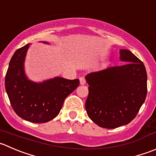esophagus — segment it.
<instances>
[{
	"label": "esophagus",
	"instance_id": "esophagus-1",
	"mask_svg": "<svg viewBox=\"0 0 156 156\" xmlns=\"http://www.w3.org/2000/svg\"><path fill=\"white\" fill-rule=\"evenodd\" d=\"M79 79H80V84H81V85H84V84H85L86 80H85V78H84V77H81Z\"/></svg>",
	"mask_w": 156,
	"mask_h": 156
}]
</instances>
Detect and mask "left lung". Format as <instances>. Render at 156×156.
<instances>
[{
    "label": "left lung",
    "instance_id": "obj_1",
    "mask_svg": "<svg viewBox=\"0 0 156 156\" xmlns=\"http://www.w3.org/2000/svg\"><path fill=\"white\" fill-rule=\"evenodd\" d=\"M126 64L91 72L85 109L89 118L103 128L114 129L130 123L147 94V74L141 60L127 49H120Z\"/></svg>",
    "mask_w": 156,
    "mask_h": 156
}]
</instances>
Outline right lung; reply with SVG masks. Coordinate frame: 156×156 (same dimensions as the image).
<instances>
[{"label":"right lung","instance_id":"obj_1","mask_svg":"<svg viewBox=\"0 0 156 156\" xmlns=\"http://www.w3.org/2000/svg\"><path fill=\"white\" fill-rule=\"evenodd\" d=\"M29 47L27 44L20 48L12 56L5 76L6 91L20 117L32 123H46L59 113L65 99L79 85V79L55 77L42 83L28 80L23 63Z\"/></svg>","mask_w":156,"mask_h":156}]
</instances>
